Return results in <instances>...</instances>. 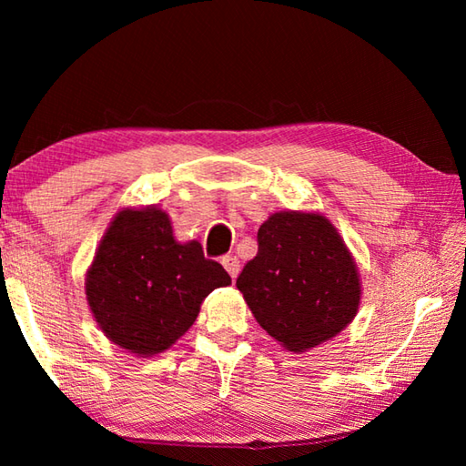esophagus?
I'll return each instance as SVG.
<instances>
[{"label":"esophagus","instance_id":"34e87169","mask_svg":"<svg viewBox=\"0 0 466 466\" xmlns=\"http://www.w3.org/2000/svg\"><path fill=\"white\" fill-rule=\"evenodd\" d=\"M222 265H224V269L228 271V275H230L232 279H236V275H238V271H240V261H238V258L232 257V255H226L222 258Z\"/></svg>","mask_w":466,"mask_h":466}]
</instances>
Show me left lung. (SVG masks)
Returning <instances> with one entry per match:
<instances>
[{"instance_id": "left-lung-1", "label": "left lung", "mask_w": 466, "mask_h": 466, "mask_svg": "<svg viewBox=\"0 0 466 466\" xmlns=\"http://www.w3.org/2000/svg\"><path fill=\"white\" fill-rule=\"evenodd\" d=\"M257 257L236 279L258 325L289 351L341 333L356 317V261L320 214L279 211L258 228Z\"/></svg>"}]
</instances>
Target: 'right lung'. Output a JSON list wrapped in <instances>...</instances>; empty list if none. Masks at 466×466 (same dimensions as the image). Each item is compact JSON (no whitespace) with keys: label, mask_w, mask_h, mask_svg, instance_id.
<instances>
[{"label":"right lung","mask_w":466,"mask_h":466,"mask_svg":"<svg viewBox=\"0 0 466 466\" xmlns=\"http://www.w3.org/2000/svg\"><path fill=\"white\" fill-rule=\"evenodd\" d=\"M230 283L199 242L175 240L167 211L121 209L86 273V299L110 341L147 358L183 337L203 299Z\"/></svg>","instance_id":"1"}]
</instances>
